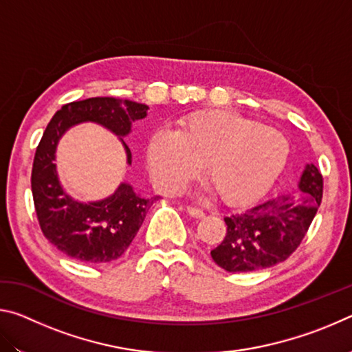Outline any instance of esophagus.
Masks as SVG:
<instances>
[{"label":"esophagus","instance_id":"34e87169","mask_svg":"<svg viewBox=\"0 0 352 352\" xmlns=\"http://www.w3.org/2000/svg\"><path fill=\"white\" fill-rule=\"evenodd\" d=\"M186 212L190 217H195V219H201L205 216L204 210H200V208H195V206H186Z\"/></svg>","mask_w":352,"mask_h":352}]
</instances>
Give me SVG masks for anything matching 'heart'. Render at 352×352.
I'll use <instances>...</instances> for the list:
<instances>
[{"instance_id":"heart-1","label":"heart","mask_w":352,"mask_h":352,"mask_svg":"<svg viewBox=\"0 0 352 352\" xmlns=\"http://www.w3.org/2000/svg\"><path fill=\"white\" fill-rule=\"evenodd\" d=\"M289 155L283 132L231 110L189 113L177 132L155 130L146 147L151 177L162 192H180L205 164V182L226 205L261 199L281 177Z\"/></svg>"}]
</instances>
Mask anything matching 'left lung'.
Here are the masks:
<instances>
[{
    "label": "left lung",
    "mask_w": 352,
    "mask_h": 352,
    "mask_svg": "<svg viewBox=\"0 0 352 352\" xmlns=\"http://www.w3.org/2000/svg\"><path fill=\"white\" fill-rule=\"evenodd\" d=\"M298 188V197L279 195L225 217L226 234L211 250L214 262L226 272L247 273L287 259L305 239L321 205L323 175L307 164Z\"/></svg>",
    "instance_id": "1"
}]
</instances>
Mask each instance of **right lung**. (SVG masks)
<instances>
[{"label":"right lung","mask_w":352,"mask_h":352,"mask_svg":"<svg viewBox=\"0 0 352 352\" xmlns=\"http://www.w3.org/2000/svg\"><path fill=\"white\" fill-rule=\"evenodd\" d=\"M148 107L129 99L90 98L63 105L47 124L32 164L31 188L35 214L43 236L63 254L90 264H107L121 258L141 228L148 208L157 197H141L127 183L100 201L80 204L63 192L58 183L54 153L65 130L77 122L93 121L126 136ZM127 152V163L132 153Z\"/></svg>","instance_id":"1"}]
</instances>
